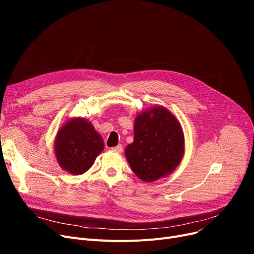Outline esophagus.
Instances as JSON below:
<instances>
[{
	"mask_svg": "<svg viewBox=\"0 0 254 254\" xmlns=\"http://www.w3.org/2000/svg\"><path fill=\"white\" fill-rule=\"evenodd\" d=\"M112 150L115 151V152H117V153H122V152L124 151V147H123V145H117L116 147H113V148H112Z\"/></svg>",
	"mask_w": 254,
	"mask_h": 254,
	"instance_id": "obj_1",
	"label": "esophagus"
}]
</instances>
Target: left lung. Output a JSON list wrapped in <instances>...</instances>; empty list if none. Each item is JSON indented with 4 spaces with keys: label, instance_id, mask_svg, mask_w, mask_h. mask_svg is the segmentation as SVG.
I'll return each mask as SVG.
<instances>
[{
    "label": "left lung",
    "instance_id": "8db88e82",
    "mask_svg": "<svg viewBox=\"0 0 254 254\" xmlns=\"http://www.w3.org/2000/svg\"><path fill=\"white\" fill-rule=\"evenodd\" d=\"M134 142L126 157L136 176L153 182L172 174L180 165L185 149L179 120L164 106H154L136 115Z\"/></svg>",
    "mask_w": 254,
    "mask_h": 254
}]
</instances>
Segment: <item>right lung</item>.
<instances>
[{"label":"right lung","mask_w":254,"mask_h":254,"mask_svg":"<svg viewBox=\"0 0 254 254\" xmlns=\"http://www.w3.org/2000/svg\"><path fill=\"white\" fill-rule=\"evenodd\" d=\"M104 150L102 136L90 122L74 117L59 129L55 140V154L60 167L72 175H81Z\"/></svg>","instance_id":"add662e5"}]
</instances>
